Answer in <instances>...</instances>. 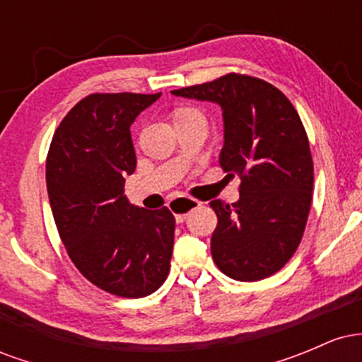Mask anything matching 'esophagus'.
<instances>
[{
    "label": "esophagus",
    "mask_w": 362,
    "mask_h": 362,
    "mask_svg": "<svg viewBox=\"0 0 362 362\" xmlns=\"http://www.w3.org/2000/svg\"><path fill=\"white\" fill-rule=\"evenodd\" d=\"M199 206H201V202L190 197H177L170 202V209H172L173 214H175L177 223H184L187 216L192 213L194 209H197Z\"/></svg>",
    "instance_id": "obj_1"
}]
</instances>
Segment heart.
<instances>
[{
	"mask_svg": "<svg viewBox=\"0 0 362 362\" xmlns=\"http://www.w3.org/2000/svg\"><path fill=\"white\" fill-rule=\"evenodd\" d=\"M190 115H199V112L195 109H189V107H184V109H177L173 112V120L190 117Z\"/></svg>",
	"mask_w": 362,
	"mask_h": 362,
	"instance_id": "b5f03b06",
	"label": "heart"
}]
</instances>
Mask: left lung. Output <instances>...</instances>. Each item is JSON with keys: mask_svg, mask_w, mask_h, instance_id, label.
I'll return each instance as SVG.
<instances>
[{"mask_svg": "<svg viewBox=\"0 0 362 362\" xmlns=\"http://www.w3.org/2000/svg\"><path fill=\"white\" fill-rule=\"evenodd\" d=\"M172 93L221 105L219 165L242 178L235 204H209L218 216L214 264L235 281L272 276L300 247L313 199V158L300 115L279 88L248 74L228 73Z\"/></svg>", "mask_w": 362, "mask_h": 362, "instance_id": "obj_1", "label": "left lung"}]
</instances>
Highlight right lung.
<instances>
[{
    "label": "right lung",
    "instance_id": "right-lung-1",
    "mask_svg": "<svg viewBox=\"0 0 362 362\" xmlns=\"http://www.w3.org/2000/svg\"><path fill=\"white\" fill-rule=\"evenodd\" d=\"M161 93H91L54 132L45 180L69 259L91 284L120 298H144L170 272L175 218L168 207L129 204L134 173L131 124Z\"/></svg>",
    "mask_w": 362,
    "mask_h": 362
}]
</instances>
